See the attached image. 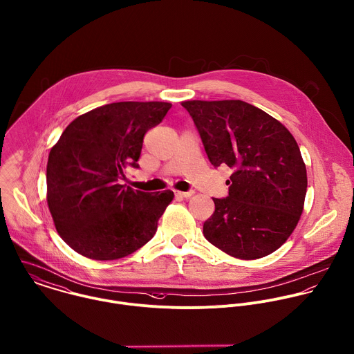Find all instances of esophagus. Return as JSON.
I'll use <instances>...</instances> for the list:
<instances>
[{"mask_svg":"<svg viewBox=\"0 0 354 354\" xmlns=\"http://www.w3.org/2000/svg\"><path fill=\"white\" fill-rule=\"evenodd\" d=\"M194 192H175V196L176 197H180V198H189L193 196Z\"/></svg>","mask_w":354,"mask_h":354,"instance_id":"34e87169","label":"esophagus"}]
</instances>
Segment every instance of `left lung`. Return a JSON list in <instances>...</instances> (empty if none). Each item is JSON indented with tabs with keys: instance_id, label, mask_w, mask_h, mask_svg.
I'll return each instance as SVG.
<instances>
[{
	"instance_id": "1",
	"label": "left lung",
	"mask_w": 354,
	"mask_h": 354,
	"mask_svg": "<svg viewBox=\"0 0 354 354\" xmlns=\"http://www.w3.org/2000/svg\"><path fill=\"white\" fill-rule=\"evenodd\" d=\"M213 167L234 169L228 197L213 198L204 236L224 253L256 260L279 249L304 209L306 168L281 122L239 101H185Z\"/></svg>"
}]
</instances>
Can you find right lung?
I'll return each instance as SVG.
<instances>
[{
    "instance_id": "obj_1",
    "label": "right lung",
    "mask_w": 354,
    "mask_h": 354,
    "mask_svg": "<svg viewBox=\"0 0 354 354\" xmlns=\"http://www.w3.org/2000/svg\"><path fill=\"white\" fill-rule=\"evenodd\" d=\"M169 102H113L76 118L52 147L46 167L48 205L64 242L93 260H118L157 231L174 198L120 185L140 168L145 134L160 124Z\"/></svg>"
}]
</instances>
